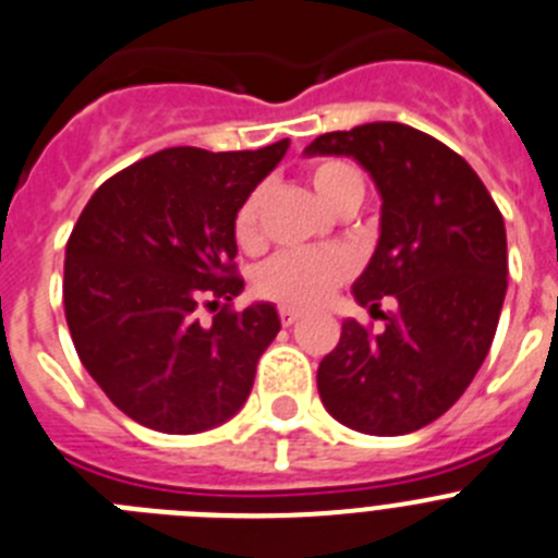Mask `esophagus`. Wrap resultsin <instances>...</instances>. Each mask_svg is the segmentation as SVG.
<instances>
[{"instance_id":"esophagus-1","label":"esophagus","mask_w":558,"mask_h":558,"mask_svg":"<svg viewBox=\"0 0 558 558\" xmlns=\"http://www.w3.org/2000/svg\"><path fill=\"white\" fill-rule=\"evenodd\" d=\"M299 315H302V313H299L295 307H279V322H282L284 327H290V324L299 322Z\"/></svg>"}]
</instances>
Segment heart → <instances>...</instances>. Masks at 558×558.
Returning <instances> with one entry per match:
<instances>
[{
  "label": "heart",
  "instance_id": "heart-1",
  "mask_svg": "<svg viewBox=\"0 0 558 558\" xmlns=\"http://www.w3.org/2000/svg\"><path fill=\"white\" fill-rule=\"evenodd\" d=\"M310 181L329 209L340 211L363 201V175L343 159H322L310 167ZM234 240L243 251L263 248V190H254L234 215ZM354 263L347 251H284L256 274V290L284 307L322 304L340 282L352 276Z\"/></svg>",
  "mask_w": 558,
  "mask_h": 558
}]
</instances>
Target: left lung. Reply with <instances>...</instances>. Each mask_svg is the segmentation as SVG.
I'll return each instance as SVG.
<instances>
[{"mask_svg": "<svg viewBox=\"0 0 558 558\" xmlns=\"http://www.w3.org/2000/svg\"><path fill=\"white\" fill-rule=\"evenodd\" d=\"M304 153L352 156L383 195L377 251L352 290L386 327L343 322L318 366L324 408L368 436L418 430L456 405L495 340L509 288L500 209L456 150L402 122L324 133Z\"/></svg>", "mask_w": 558, "mask_h": 558, "instance_id": "1", "label": "left lung"}]
</instances>
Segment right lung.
Listing matches in <instances>:
<instances>
[{"instance_id": "add662e5", "label": "right lung", "mask_w": 558, "mask_h": 558, "mask_svg": "<svg viewBox=\"0 0 558 558\" xmlns=\"http://www.w3.org/2000/svg\"><path fill=\"white\" fill-rule=\"evenodd\" d=\"M288 145L167 147L111 175L81 211L63 263L66 324L86 372L133 422L186 436L245 405L279 315L265 302L231 310L243 290L234 215Z\"/></svg>"}]
</instances>
